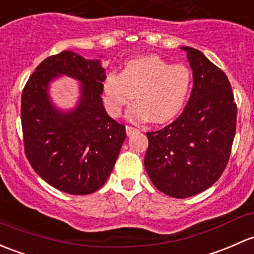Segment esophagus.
<instances>
[{"mask_svg": "<svg viewBox=\"0 0 254 254\" xmlns=\"http://www.w3.org/2000/svg\"><path fill=\"white\" fill-rule=\"evenodd\" d=\"M125 129H127V136H130L131 134H134L135 131H137V129H135V127H130V125H127V127H125Z\"/></svg>", "mask_w": 254, "mask_h": 254, "instance_id": "1", "label": "esophagus"}]
</instances>
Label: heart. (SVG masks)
<instances>
[{
  "label": "heart",
  "mask_w": 254,
  "mask_h": 254,
  "mask_svg": "<svg viewBox=\"0 0 254 254\" xmlns=\"http://www.w3.org/2000/svg\"><path fill=\"white\" fill-rule=\"evenodd\" d=\"M192 86L191 70L170 64L158 56H143L125 63L122 74L109 73L103 81V101L117 117L135 98L127 112L134 122L164 123L181 111Z\"/></svg>",
  "instance_id": "1"
}]
</instances>
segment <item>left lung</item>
<instances>
[{
  "label": "left lung",
  "instance_id": "left-lung-1",
  "mask_svg": "<svg viewBox=\"0 0 254 254\" xmlns=\"http://www.w3.org/2000/svg\"><path fill=\"white\" fill-rule=\"evenodd\" d=\"M188 56L193 86L183 113L172 124L146 132V172L163 193L186 198L209 189L228 164L236 130V103L223 70L198 50Z\"/></svg>",
  "mask_w": 254,
  "mask_h": 254
}]
</instances>
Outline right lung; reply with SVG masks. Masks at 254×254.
Masks as SVG:
<instances>
[{"label": "right lung", "instance_id": "obj_1", "mask_svg": "<svg viewBox=\"0 0 254 254\" xmlns=\"http://www.w3.org/2000/svg\"><path fill=\"white\" fill-rule=\"evenodd\" d=\"M62 75L80 82L78 103L66 111L50 98V84ZM105 79L101 60L62 51L42 61L24 87L21 127L26 158L57 190L92 193L113 170L127 132L103 106Z\"/></svg>", "mask_w": 254, "mask_h": 254}]
</instances>
